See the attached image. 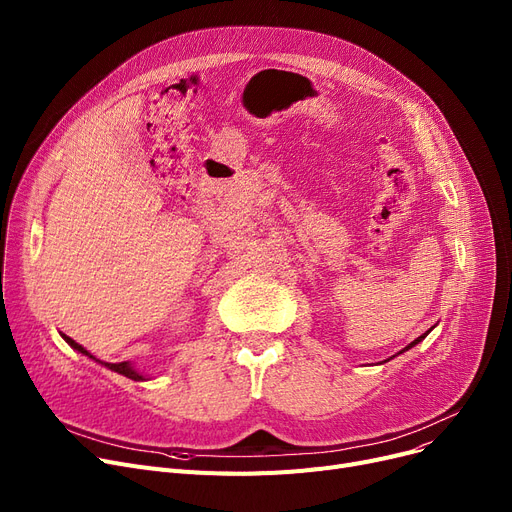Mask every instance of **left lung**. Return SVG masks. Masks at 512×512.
Here are the masks:
<instances>
[{
	"instance_id": "1",
	"label": "left lung",
	"mask_w": 512,
	"mask_h": 512,
	"mask_svg": "<svg viewBox=\"0 0 512 512\" xmlns=\"http://www.w3.org/2000/svg\"><path fill=\"white\" fill-rule=\"evenodd\" d=\"M421 338H423V336H419V338H417V340H415V342H413V344H417V342H419V340H421ZM413 344H411V346H413ZM407 348H409V346H407Z\"/></svg>"
}]
</instances>
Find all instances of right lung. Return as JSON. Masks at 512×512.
<instances>
[{"label":"right lung","mask_w":512,"mask_h":512,"mask_svg":"<svg viewBox=\"0 0 512 512\" xmlns=\"http://www.w3.org/2000/svg\"><path fill=\"white\" fill-rule=\"evenodd\" d=\"M64 336V334H62ZM64 340L72 346V348H76V351L78 353H83V355H87V357H91V359H95L91 353H87L85 351V348L83 346H80V344H76L72 338H68V336H64ZM101 365H105V367H110L112 371H118V373H122V375H126V378H130V380H143V375L141 373H137V371H134L128 363H103V361H99Z\"/></svg>","instance_id":"obj_1"}]
</instances>
